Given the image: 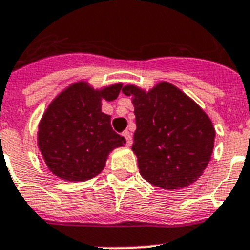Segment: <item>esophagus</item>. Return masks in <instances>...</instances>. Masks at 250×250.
I'll return each mask as SVG.
<instances>
[{"label": "esophagus", "mask_w": 250, "mask_h": 250, "mask_svg": "<svg viewBox=\"0 0 250 250\" xmlns=\"http://www.w3.org/2000/svg\"><path fill=\"white\" fill-rule=\"evenodd\" d=\"M123 136H125V144H127V146H131V145H132V136H131V132H129V131H125V132H123Z\"/></svg>", "instance_id": "obj_1"}]
</instances>
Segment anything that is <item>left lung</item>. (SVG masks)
Segmentation results:
<instances>
[{
    "mask_svg": "<svg viewBox=\"0 0 250 250\" xmlns=\"http://www.w3.org/2000/svg\"><path fill=\"white\" fill-rule=\"evenodd\" d=\"M122 92L133 97L132 150L141 176L162 189H180L196 182L209 164L215 139L205 111L166 82L149 92L135 85Z\"/></svg>",
    "mask_w": 250,
    "mask_h": 250,
    "instance_id": "8db88e82",
    "label": "left lung"
}]
</instances>
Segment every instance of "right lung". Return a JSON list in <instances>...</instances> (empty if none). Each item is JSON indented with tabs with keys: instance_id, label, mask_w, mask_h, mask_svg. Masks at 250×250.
Instances as JSON below:
<instances>
[{
	"instance_id": "right-lung-1",
	"label": "right lung",
	"mask_w": 250,
	"mask_h": 250,
	"mask_svg": "<svg viewBox=\"0 0 250 250\" xmlns=\"http://www.w3.org/2000/svg\"><path fill=\"white\" fill-rule=\"evenodd\" d=\"M122 84L94 90L72 84L49 105L39 125V148L49 170L70 182H84L104 170L106 158L125 139L114 132L101 101H114Z\"/></svg>"
}]
</instances>
